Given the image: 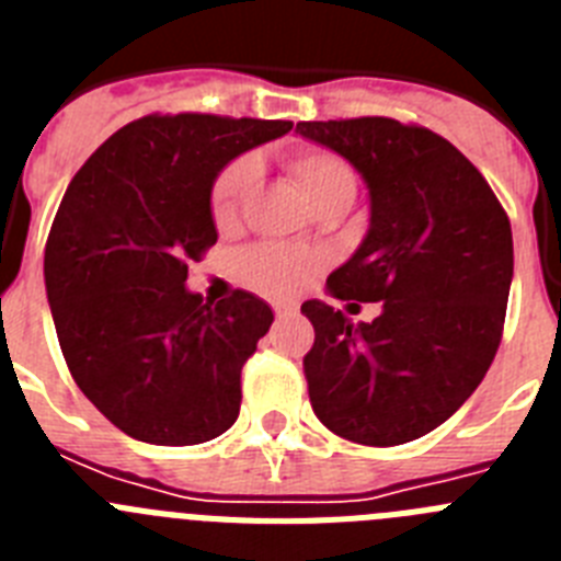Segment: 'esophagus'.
Instances as JSON below:
<instances>
[{
	"label": "esophagus",
	"instance_id": "1",
	"mask_svg": "<svg viewBox=\"0 0 561 561\" xmlns=\"http://www.w3.org/2000/svg\"><path fill=\"white\" fill-rule=\"evenodd\" d=\"M291 314H297L295 304H275V317H280V320H284V317H291Z\"/></svg>",
	"mask_w": 561,
	"mask_h": 561
}]
</instances>
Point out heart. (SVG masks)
<instances>
[{
	"mask_svg": "<svg viewBox=\"0 0 561 561\" xmlns=\"http://www.w3.org/2000/svg\"><path fill=\"white\" fill-rule=\"evenodd\" d=\"M289 168L304 185L306 196L314 202V207L325 205L331 199H354L356 176L351 165L336 153L323 148H304L289 157ZM257 180V162L244 157L227 165L213 182L210 191V213L219 227L236 225L241 205L250 196L252 185ZM323 266V257L304 247L284 244H261L241 257V272L250 286L266 295L284 297L306 289Z\"/></svg>",
	"mask_w": 561,
	"mask_h": 561,
	"instance_id": "b5f03b06",
	"label": "heart"
}]
</instances>
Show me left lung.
<instances>
[{
    "label": "left lung",
    "instance_id": "left-lung-1",
    "mask_svg": "<svg viewBox=\"0 0 561 561\" xmlns=\"http://www.w3.org/2000/svg\"><path fill=\"white\" fill-rule=\"evenodd\" d=\"M297 131L345 157L370 193L368 236L325 289L381 304L374 323L356 325L320 300L300 306L314 325L311 408L354 444H408L444 424L497 354L512 225L483 173L430 128L354 117Z\"/></svg>",
    "mask_w": 561,
    "mask_h": 561
}]
</instances>
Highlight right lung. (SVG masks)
I'll list each match as a JSON object with an SVG mask.
<instances>
[{
    "instance_id": "1",
    "label": "right lung",
    "mask_w": 561,
    "mask_h": 561,
    "mask_svg": "<svg viewBox=\"0 0 561 561\" xmlns=\"http://www.w3.org/2000/svg\"><path fill=\"white\" fill-rule=\"evenodd\" d=\"M286 131L289 121L148 114L69 182L44 250L49 311L76 385L131 438L191 447L236 424L241 368L275 314L244 289L205 304L185 289L187 264L219 238L221 168Z\"/></svg>"
}]
</instances>
